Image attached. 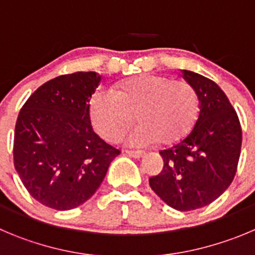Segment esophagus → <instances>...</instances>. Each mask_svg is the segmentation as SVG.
I'll return each instance as SVG.
<instances>
[{
	"label": "esophagus",
	"mask_w": 255,
	"mask_h": 255,
	"mask_svg": "<svg viewBox=\"0 0 255 255\" xmlns=\"http://www.w3.org/2000/svg\"><path fill=\"white\" fill-rule=\"evenodd\" d=\"M126 153H127L128 156L133 157V158H141V157L144 156V152L141 151H126Z\"/></svg>",
	"instance_id": "obj_1"
}]
</instances>
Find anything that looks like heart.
I'll return each instance as SVG.
<instances>
[{"instance_id": "obj_1", "label": "heart", "mask_w": 255, "mask_h": 255, "mask_svg": "<svg viewBox=\"0 0 255 255\" xmlns=\"http://www.w3.org/2000/svg\"><path fill=\"white\" fill-rule=\"evenodd\" d=\"M197 109V94L190 83L153 74L123 80L114 90L97 89L89 102L93 127L106 139L126 132L135 114L141 125L125 137L132 147L178 141L194 125Z\"/></svg>"}]
</instances>
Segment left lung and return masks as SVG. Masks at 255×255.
<instances>
[{"label":"left lung","mask_w":255,"mask_h":255,"mask_svg":"<svg viewBox=\"0 0 255 255\" xmlns=\"http://www.w3.org/2000/svg\"><path fill=\"white\" fill-rule=\"evenodd\" d=\"M182 75L197 94L199 117L185 138L160 151L163 168L149 177V186L168 206L190 211L211 204L230 186L239 162L242 127L216 83L190 70Z\"/></svg>","instance_id":"8db88e82"}]
</instances>
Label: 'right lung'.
<instances>
[{"label": "right lung", "instance_id": "1", "mask_svg": "<svg viewBox=\"0 0 255 255\" xmlns=\"http://www.w3.org/2000/svg\"><path fill=\"white\" fill-rule=\"evenodd\" d=\"M101 77L78 71L37 88L18 113L13 165L28 194L55 210L94 195L121 153L93 130L89 102Z\"/></svg>", "mask_w": 255, "mask_h": 255}]
</instances>
